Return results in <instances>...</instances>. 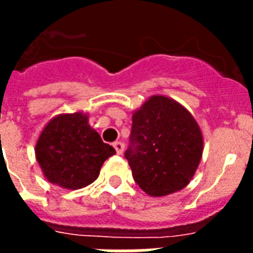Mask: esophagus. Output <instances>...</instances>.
Instances as JSON below:
<instances>
[{"label":"esophagus","mask_w":253,"mask_h":253,"mask_svg":"<svg viewBox=\"0 0 253 253\" xmlns=\"http://www.w3.org/2000/svg\"><path fill=\"white\" fill-rule=\"evenodd\" d=\"M114 149L117 150L118 154H123V151H125V145H123L122 142H115V143H114Z\"/></svg>","instance_id":"obj_1"}]
</instances>
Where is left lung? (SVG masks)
Here are the masks:
<instances>
[{
  "label": "left lung",
  "instance_id": "obj_1",
  "mask_svg": "<svg viewBox=\"0 0 253 253\" xmlns=\"http://www.w3.org/2000/svg\"><path fill=\"white\" fill-rule=\"evenodd\" d=\"M204 151L201 128L186 108L165 95H153L132 112L126 150L132 177L153 197L184 189Z\"/></svg>",
  "mask_w": 253,
  "mask_h": 253
}]
</instances>
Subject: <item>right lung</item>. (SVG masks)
<instances>
[{"mask_svg":"<svg viewBox=\"0 0 253 253\" xmlns=\"http://www.w3.org/2000/svg\"><path fill=\"white\" fill-rule=\"evenodd\" d=\"M36 160L50 184L76 190L92 184L115 149L102 141L83 112L60 114L42 128L35 147Z\"/></svg>","mask_w":253,"mask_h":253,"instance_id":"obj_1","label":"right lung"}]
</instances>
